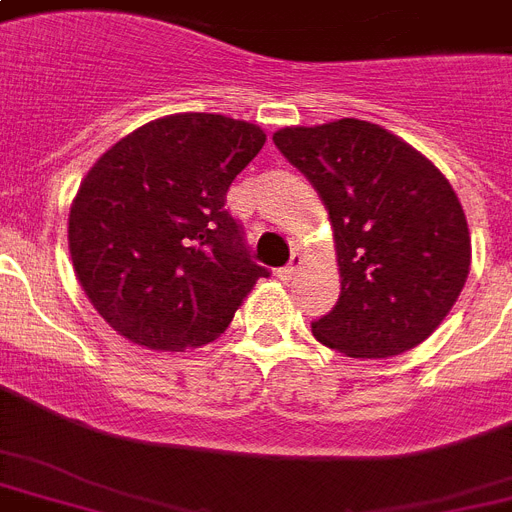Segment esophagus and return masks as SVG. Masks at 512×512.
<instances>
[{"label":"esophagus","mask_w":512,"mask_h":512,"mask_svg":"<svg viewBox=\"0 0 512 512\" xmlns=\"http://www.w3.org/2000/svg\"><path fill=\"white\" fill-rule=\"evenodd\" d=\"M300 265H303V257L300 255H292V260H289L284 268H279V279L281 281H289V279H295V273L300 271Z\"/></svg>","instance_id":"esophagus-1"}]
</instances>
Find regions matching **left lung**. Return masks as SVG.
<instances>
[{
    "label": "left lung",
    "mask_w": 512,
    "mask_h": 512,
    "mask_svg": "<svg viewBox=\"0 0 512 512\" xmlns=\"http://www.w3.org/2000/svg\"><path fill=\"white\" fill-rule=\"evenodd\" d=\"M273 143L324 199L342 292L313 337L353 358L420 345L457 303L470 271L468 220L433 164L377 124L287 127Z\"/></svg>",
    "instance_id": "8db88e82"
}]
</instances>
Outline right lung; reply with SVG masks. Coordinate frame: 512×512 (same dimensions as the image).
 I'll return each mask as SVG.
<instances>
[{"label": "right lung", "instance_id": "1", "mask_svg": "<svg viewBox=\"0 0 512 512\" xmlns=\"http://www.w3.org/2000/svg\"><path fill=\"white\" fill-rule=\"evenodd\" d=\"M265 132L220 114H175L122 138L79 185L68 249L92 305L154 350L207 345L268 276L225 209Z\"/></svg>", "mask_w": 512, "mask_h": 512}]
</instances>
